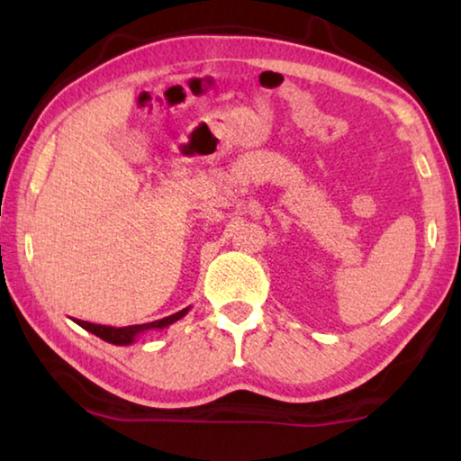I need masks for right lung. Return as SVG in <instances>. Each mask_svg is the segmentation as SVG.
<instances>
[{"instance_id":"add662e5","label":"right lung","mask_w":461,"mask_h":461,"mask_svg":"<svg viewBox=\"0 0 461 461\" xmlns=\"http://www.w3.org/2000/svg\"><path fill=\"white\" fill-rule=\"evenodd\" d=\"M191 307H186L183 311H178L175 315H168L165 319H158V321L152 323H142V325H128V327H112V325H97V323H89V321H81V319H73L77 325H81L83 330L91 331L93 335H97L107 343H113V346H130L134 343L138 335H142L146 331H154V330H165V327L173 325L178 319H183L186 313H189Z\"/></svg>"}]
</instances>
